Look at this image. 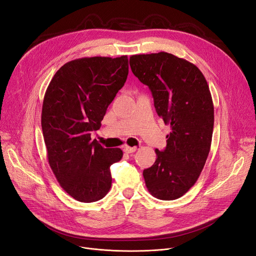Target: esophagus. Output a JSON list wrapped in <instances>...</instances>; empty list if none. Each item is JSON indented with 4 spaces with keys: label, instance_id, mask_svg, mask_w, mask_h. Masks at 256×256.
Segmentation results:
<instances>
[{
    "label": "esophagus",
    "instance_id": "1",
    "mask_svg": "<svg viewBox=\"0 0 256 256\" xmlns=\"http://www.w3.org/2000/svg\"><path fill=\"white\" fill-rule=\"evenodd\" d=\"M123 150L125 153H133V152H136L138 149H136V147H129V146H125Z\"/></svg>",
    "mask_w": 256,
    "mask_h": 256
}]
</instances>
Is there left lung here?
I'll return each instance as SVG.
<instances>
[{"mask_svg":"<svg viewBox=\"0 0 256 256\" xmlns=\"http://www.w3.org/2000/svg\"><path fill=\"white\" fill-rule=\"evenodd\" d=\"M129 64L172 130L166 149H155L154 164L144 170L146 186L157 199H178L196 184L210 150L214 116L208 81L196 66L166 52L132 55Z\"/></svg>","mask_w":256,"mask_h":256,"instance_id":"8db88e82","label":"left lung"}]
</instances>
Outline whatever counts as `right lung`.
I'll use <instances>...</instances> for the list:
<instances>
[{
  "label": "right lung",
  "instance_id": "right-lung-1",
  "mask_svg": "<svg viewBox=\"0 0 256 256\" xmlns=\"http://www.w3.org/2000/svg\"><path fill=\"white\" fill-rule=\"evenodd\" d=\"M128 57H83L60 68L46 90L42 128L48 164L62 186L80 202H96L112 188L110 166L123 157L104 148L92 131L128 76Z\"/></svg>",
  "mask_w": 256,
  "mask_h": 256
}]
</instances>
